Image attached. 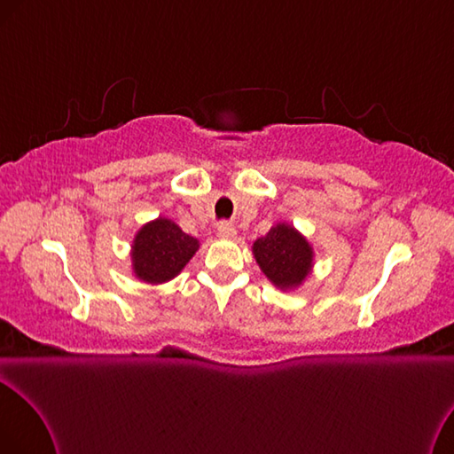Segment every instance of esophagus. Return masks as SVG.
<instances>
[{"mask_svg":"<svg viewBox=\"0 0 454 454\" xmlns=\"http://www.w3.org/2000/svg\"><path fill=\"white\" fill-rule=\"evenodd\" d=\"M216 231H218V238H223V239H234L236 238V228L228 224V223H220Z\"/></svg>","mask_w":454,"mask_h":454,"instance_id":"esophagus-1","label":"esophagus"}]
</instances>
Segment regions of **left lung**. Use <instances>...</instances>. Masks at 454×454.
I'll return each mask as SVG.
<instances>
[{
  "mask_svg": "<svg viewBox=\"0 0 454 454\" xmlns=\"http://www.w3.org/2000/svg\"><path fill=\"white\" fill-rule=\"evenodd\" d=\"M253 254L264 276L283 291L301 287L314 266L312 245L287 223L271 226L264 238H258Z\"/></svg>",
  "mask_w": 454,
  "mask_h": 454,
  "instance_id": "1",
  "label": "left lung"
}]
</instances>
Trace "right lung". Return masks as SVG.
Listing matches in <instances>:
<instances>
[{"instance_id":"1","label":"right lung","mask_w":454,"mask_h":454,"mask_svg":"<svg viewBox=\"0 0 454 454\" xmlns=\"http://www.w3.org/2000/svg\"><path fill=\"white\" fill-rule=\"evenodd\" d=\"M200 249V241L184 234L173 220L160 216L142 226L131 245L133 274L152 285L176 278Z\"/></svg>"}]
</instances>
